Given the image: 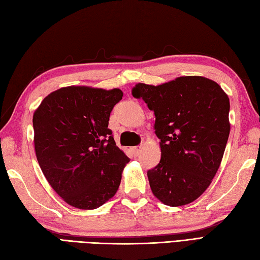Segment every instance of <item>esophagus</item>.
I'll use <instances>...</instances> for the list:
<instances>
[{
    "mask_svg": "<svg viewBox=\"0 0 260 260\" xmlns=\"http://www.w3.org/2000/svg\"><path fill=\"white\" fill-rule=\"evenodd\" d=\"M131 151L133 152V154L134 155H140L141 154V152H142V146H134V147H132L131 148Z\"/></svg>",
    "mask_w": 260,
    "mask_h": 260,
    "instance_id": "34e87169",
    "label": "esophagus"
}]
</instances>
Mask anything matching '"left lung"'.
Wrapping results in <instances>:
<instances>
[{
    "label": "left lung",
    "instance_id": "obj_1",
    "mask_svg": "<svg viewBox=\"0 0 260 260\" xmlns=\"http://www.w3.org/2000/svg\"><path fill=\"white\" fill-rule=\"evenodd\" d=\"M155 115L161 161L147 172L151 190L165 206L181 207L203 194L221 164L230 133L229 97L217 82L183 76L132 89Z\"/></svg>",
    "mask_w": 260,
    "mask_h": 260
}]
</instances>
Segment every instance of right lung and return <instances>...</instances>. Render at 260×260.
Returning a JSON list of instances; mask_svg holds the SVG:
<instances>
[{"label":"right lung","mask_w":260,"mask_h":260,"mask_svg":"<svg viewBox=\"0 0 260 260\" xmlns=\"http://www.w3.org/2000/svg\"><path fill=\"white\" fill-rule=\"evenodd\" d=\"M121 97L118 88L62 87L49 93L33 114L39 165L71 207L97 209L118 190L129 158L116 146L108 121Z\"/></svg>","instance_id":"add662e5"}]
</instances>
